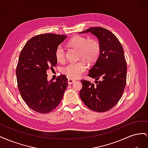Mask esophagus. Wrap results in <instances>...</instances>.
Listing matches in <instances>:
<instances>
[{
	"instance_id": "obj_1",
	"label": "esophagus",
	"mask_w": 148,
	"mask_h": 148,
	"mask_svg": "<svg viewBox=\"0 0 148 148\" xmlns=\"http://www.w3.org/2000/svg\"><path fill=\"white\" fill-rule=\"evenodd\" d=\"M75 79H71V78H68V83H69V84H73V83H75Z\"/></svg>"
}]
</instances>
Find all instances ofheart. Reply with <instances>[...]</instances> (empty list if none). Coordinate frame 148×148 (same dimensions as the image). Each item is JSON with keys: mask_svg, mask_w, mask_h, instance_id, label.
Segmentation results:
<instances>
[{"mask_svg": "<svg viewBox=\"0 0 148 148\" xmlns=\"http://www.w3.org/2000/svg\"><path fill=\"white\" fill-rule=\"evenodd\" d=\"M71 46L79 50V59L84 60L88 63L92 64L99 59L101 53L100 42L96 39H90L76 36L69 41ZM57 60L62 63L65 60V49L62 44L56 47L55 52ZM87 69V65L83 60L77 62H71L62 67V73L70 78H77Z\"/></svg>", "mask_w": 148, "mask_h": 148, "instance_id": "b5f03b06", "label": "heart"}]
</instances>
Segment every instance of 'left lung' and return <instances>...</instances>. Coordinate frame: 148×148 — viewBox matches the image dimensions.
Returning <instances> with one entry per match:
<instances>
[{
	"label": "left lung",
	"mask_w": 148,
	"mask_h": 148,
	"mask_svg": "<svg viewBox=\"0 0 148 148\" xmlns=\"http://www.w3.org/2000/svg\"><path fill=\"white\" fill-rule=\"evenodd\" d=\"M89 32L99 39L101 53L88 76L102 80L96 81L95 84L82 79L83 87L79 96L88 108L104 112L113 108L123 95L127 82V62L122 44L111 31L102 27H92L80 33Z\"/></svg>",
	"instance_id": "1"
}]
</instances>
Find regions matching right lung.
I'll use <instances>...</instances> for the list:
<instances>
[{
    "label": "right lung",
    "instance_id": "1",
    "mask_svg": "<svg viewBox=\"0 0 148 148\" xmlns=\"http://www.w3.org/2000/svg\"><path fill=\"white\" fill-rule=\"evenodd\" d=\"M67 36L52 33L39 34L27 41L20 52L16 75L22 99L30 109L41 114L59 106L68 86L66 76L47 81V71L57 65L56 47Z\"/></svg>",
    "mask_w": 148,
    "mask_h": 148
}]
</instances>
